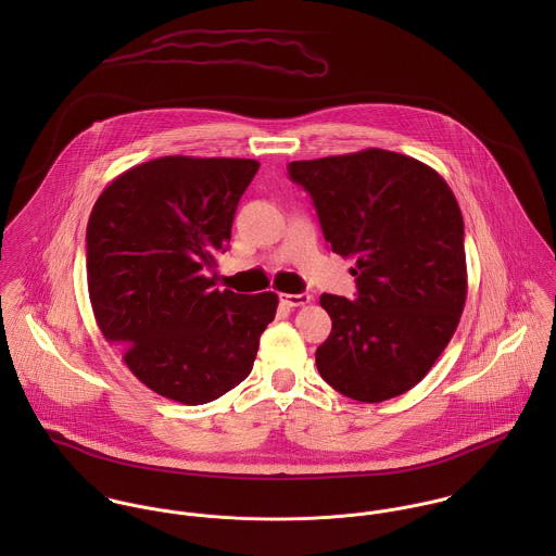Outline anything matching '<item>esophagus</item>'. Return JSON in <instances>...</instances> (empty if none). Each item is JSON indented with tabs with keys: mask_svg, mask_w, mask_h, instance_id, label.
I'll return each instance as SVG.
<instances>
[{
	"mask_svg": "<svg viewBox=\"0 0 556 556\" xmlns=\"http://www.w3.org/2000/svg\"><path fill=\"white\" fill-rule=\"evenodd\" d=\"M280 302L289 308H298V306H306L311 302V295L308 293H300V295H291V293H282L280 295Z\"/></svg>",
	"mask_w": 556,
	"mask_h": 556,
	"instance_id": "1",
	"label": "esophagus"
}]
</instances>
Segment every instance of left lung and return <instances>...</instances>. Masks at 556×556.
Returning <instances> with one entry per match:
<instances>
[{
	"instance_id": "8db88e82",
	"label": "left lung",
	"mask_w": 556,
	"mask_h": 556,
	"mask_svg": "<svg viewBox=\"0 0 556 556\" xmlns=\"http://www.w3.org/2000/svg\"><path fill=\"white\" fill-rule=\"evenodd\" d=\"M325 241L353 258L357 298L320 295L331 331L318 375L340 394L383 402L415 388L452 340L467 300L465 223L445 179L388 150L295 160Z\"/></svg>"
}]
</instances>
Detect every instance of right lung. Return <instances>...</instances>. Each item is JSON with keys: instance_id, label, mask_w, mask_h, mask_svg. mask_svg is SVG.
Masks as SVG:
<instances>
[{"instance_id": "right-lung-1", "label": "right lung", "mask_w": 556, "mask_h": 556, "mask_svg": "<svg viewBox=\"0 0 556 556\" xmlns=\"http://www.w3.org/2000/svg\"><path fill=\"white\" fill-rule=\"evenodd\" d=\"M248 159L164 156L115 177L87 223V289L102 336L160 396L205 404L252 370L278 295L218 291Z\"/></svg>"}]
</instances>
